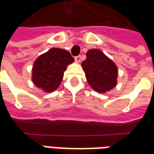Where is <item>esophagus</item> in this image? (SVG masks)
I'll list each match as a JSON object with an SVG mask.
<instances>
[{
  "label": "esophagus",
  "instance_id": "1",
  "mask_svg": "<svg viewBox=\"0 0 154 154\" xmlns=\"http://www.w3.org/2000/svg\"><path fill=\"white\" fill-rule=\"evenodd\" d=\"M75 61H76L77 63H79V62H81V55L76 56V57H75Z\"/></svg>",
  "mask_w": 154,
  "mask_h": 154
}]
</instances>
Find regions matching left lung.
I'll list each match as a JSON object with an SVG mask.
<instances>
[{"mask_svg": "<svg viewBox=\"0 0 154 154\" xmlns=\"http://www.w3.org/2000/svg\"><path fill=\"white\" fill-rule=\"evenodd\" d=\"M87 82L92 89L105 93L117 84L118 68L113 61L99 49H90L82 63Z\"/></svg>", "mask_w": 154, "mask_h": 154, "instance_id": "1", "label": "left lung"}]
</instances>
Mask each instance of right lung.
<instances>
[{
	"label": "right lung",
	"mask_w": 154,
	"mask_h": 154,
	"mask_svg": "<svg viewBox=\"0 0 154 154\" xmlns=\"http://www.w3.org/2000/svg\"><path fill=\"white\" fill-rule=\"evenodd\" d=\"M74 58L65 49L53 48L35 61L32 69V81L45 92H52L59 87L67 66Z\"/></svg>",
	"instance_id": "obj_1"
}]
</instances>
